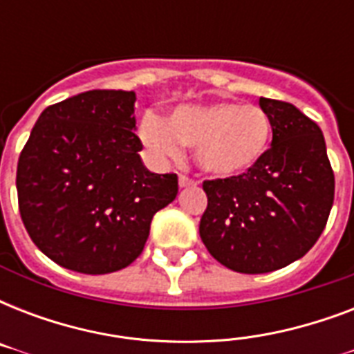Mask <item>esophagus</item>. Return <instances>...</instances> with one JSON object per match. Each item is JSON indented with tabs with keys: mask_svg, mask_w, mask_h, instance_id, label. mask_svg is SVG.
<instances>
[{
	"mask_svg": "<svg viewBox=\"0 0 354 354\" xmlns=\"http://www.w3.org/2000/svg\"><path fill=\"white\" fill-rule=\"evenodd\" d=\"M178 183H180V187H189V185H193V180H189L187 176H183V174H180V178H178Z\"/></svg>",
	"mask_w": 354,
	"mask_h": 354,
	"instance_id": "obj_1",
	"label": "esophagus"
}]
</instances>
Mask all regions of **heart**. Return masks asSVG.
I'll list each match as a JSON object with an SVG mask.
<instances>
[{"label": "heart", "mask_w": 354, "mask_h": 354, "mask_svg": "<svg viewBox=\"0 0 354 354\" xmlns=\"http://www.w3.org/2000/svg\"><path fill=\"white\" fill-rule=\"evenodd\" d=\"M139 139L158 160H176L193 149L194 165L207 176L232 180L253 171L272 141V119L263 108L235 101L182 104L165 119L147 112Z\"/></svg>", "instance_id": "b5f03b06"}]
</instances>
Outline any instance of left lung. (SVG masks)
<instances>
[{"instance_id": "1", "label": "left lung", "mask_w": 354, "mask_h": 354, "mask_svg": "<svg viewBox=\"0 0 354 354\" xmlns=\"http://www.w3.org/2000/svg\"><path fill=\"white\" fill-rule=\"evenodd\" d=\"M272 119V145L253 171L204 182L200 236L226 268L266 274L314 246L335 200L324 133L290 102L259 99Z\"/></svg>"}]
</instances>
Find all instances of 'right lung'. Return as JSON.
<instances>
[{
    "mask_svg": "<svg viewBox=\"0 0 354 354\" xmlns=\"http://www.w3.org/2000/svg\"><path fill=\"white\" fill-rule=\"evenodd\" d=\"M136 93L91 90L47 106L18 161L19 215L64 268L110 274L141 255L152 216L178 194L176 174L143 165Z\"/></svg>",
    "mask_w": 354,
    "mask_h": 354,
    "instance_id": "1",
    "label": "right lung"
}]
</instances>
